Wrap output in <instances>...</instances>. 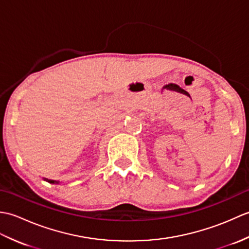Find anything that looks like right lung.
Listing matches in <instances>:
<instances>
[{
	"mask_svg": "<svg viewBox=\"0 0 249 249\" xmlns=\"http://www.w3.org/2000/svg\"><path fill=\"white\" fill-rule=\"evenodd\" d=\"M44 179H45V181H47V182L51 183V184H59V182H57V181H53V179H48V178H44Z\"/></svg>",
	"mask_w": 249,
	"mask_h": 249,
	"instance_id": "1",
	"label": "right lung"
}]
</instances>
